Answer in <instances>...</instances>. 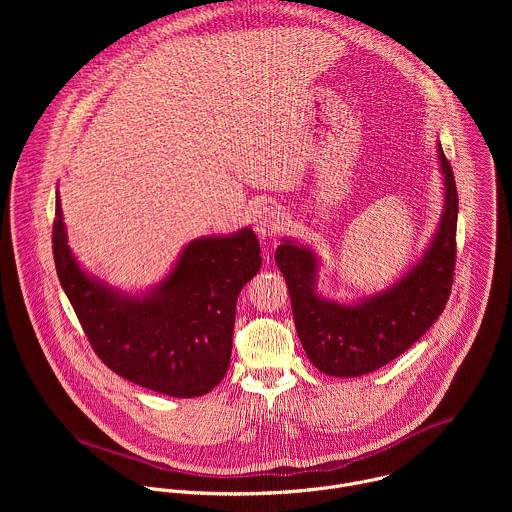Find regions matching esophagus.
Listing matches in <instances>:
<instances>
[{"mask_svg": "<svg viewBox=\"0 0 512 512\" xmlns=\"http://www.w3.org/2000/svg\"><path fill=\"white\" fill-rule=\"evenodd\" d=\"M283 227H285V212L275 204L263 206L255 216V231L263 239L277 235L279 231H283Z\"/></svg>", "mask_w": 512, "mask_h": 512, "instance_id": "1", "label": "esophagus"}]
</instances>
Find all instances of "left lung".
<instances>
[{"mask_svg":"<svg viewBox=\"0 0 512 512\" xmlns=\"http://www.w3.org/2000/svg\"><path fill=\"white\" fill-rule=\"evenodd\" d=\"M444 210L429 245L389 287L338 302L318 291L322 261L296 239H281L275 263L285 277L300 342L314 367L330 377H362L405 352L440 318L450 298L456 263L458 192L437 141Z\"/></svg>","mask_w":512,"mask_h":512,"instance_id":"1","label":"left lung"}]
</instances>
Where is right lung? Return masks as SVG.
I'll list each match as a JSON object with an SVG mask.
<instances>
[{
	"label": "right lung",
	"instance_id": "right-lung-1",
	"mask_svg": "<svg viewBox=\"0 0 512 512\" xmlns=\"http://www.w3.org/2000/svg\"><path fill=\"white\" fill-rule=\"evenodd\" d=\"M52 249L64 294L113 373L178 399L206 395L223 381L237 298L261 269L251 227L190 241L162 281L125 291L89 273L72 253L56 190Z\"/></svg>",
	"mask_w": 512,
	"mask_h": 512
}]
</instances>
